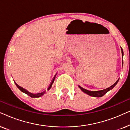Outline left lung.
I'll use <instances>...</instances> for the list:
<instances>
[{
  "label": "left lung",
  "mask_w": 130,
  "mask_h": 130,
  "mask_svg": "<svg viewBox=\"0 0 130 130\" xmlns=\"http://www.w3.org/2000/svg\"><path fill=\"white\" fill-rule=\"evenodd\" d=\"M121 51H122V56L123 57V55H124L123 50H122L121 47ZM122 64H123V61H122ZM118 80H119V79L117 80V81L114 83V84H113V85H112L111 86L109 87V88H106V89H105L102 90H98V91H90V90L85 89L82 88V87L80 86H79V87L83 92H85V93L88 94V95H90V96H93V97L99 98V97L103 96H104L105 94H106V93H107L108 91H109L110 90L112 89L115 87V85L117 84V83L118 82Z\"/></svg>",
  "instance_id": "1"
}]
</instances>
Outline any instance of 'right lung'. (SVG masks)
<instances>
[{
  "mask_svg": "<svg viewBox=\"0 0 130 130\" xmlns=\"http://www.w3.org/2000/svg\"><path fill=\"white\" fill-rule=\"evenodd\" d=\"M54 79H55V77L53 79L52 82H51L50 85V86H48V90H49L51 88V86H52L53 83V82H54ZM15 84H16V85H17V86L18 87V88H19V90H21V91H22V92H24V93H26V95L29 96L31 97V98H39V97L41 96H42V95H44V93H45V91H42V92H38V93H31V92H28V90H26L25 89L23 88H22V87H21L20 86H19V85H18L17 83H15Z\"/></svg>",
  "mask_w": 130,
  "mask_h": 130,
  "instance_id": "1",
  "label": "right lung"
}]
</instances>
